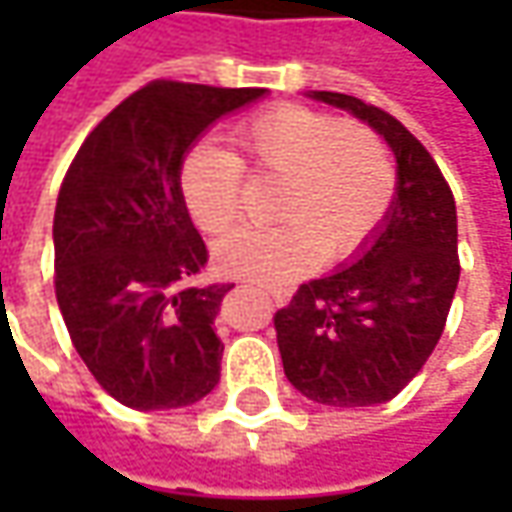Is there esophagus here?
I'll use <instances>...</instances> for the list:
<instances>
[{"label":"esophagus","mask_w":512,"mask_h":512,"mask_svg":"<svg viewBox=\"0 0 512 512\" xmlns=\"http://www.w3.org/2000/svg\"><path fill=\"white\" fill-rule=\"evenodd\" d=\"M273 296V302L276 305H287V299H290V290L287 287H279V285H262Z\"/></svg>","instance_id":"obj_1"}]
</instances>
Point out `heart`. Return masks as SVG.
Listing matches in <instances>:
<instances>
[{
	"instance_id": "heart-1",
	"label": "heart",
	"mask_w": 512,
	"mask_h": 512,
	"mask_svg": "<svg viewBox=\"0 0 512 512\" xmlns=\"http://www.w3.org/2000/svg\"><path fill=\"white\" fill-rule=\"evenodd\" d=\"M239 156L199 142L179 165L190 219L222 236L242 216V168L253 179H282L273 202L276 227L239 230L216 247L230 276L290 282L319 259L356 256L382 227L396 196V170L384 142L359 122L302 105H273L233 128Z\"/></svg>"
}]
</instances>
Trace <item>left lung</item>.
Wrapping results in <instances>:
<instances>
[{
	"instance_id": "1",
	"label": "left lung",
	"mask_w": 512,
	"mask_h": 512,
	"mask_svg": "<svg viewBox=\"0 0 512 512\" xmlns=\"http://www.w3.org/2000/svg\"><path fill=\"white\" fill-rule=\"evenodd\" d=\"M313 99L350 110L396 153L399 185L387 222L350 267L302 285L273 316L287 382L327 407L399 396L436 344L459 285L453 190L436 159L396 116L347 93Z\"/></svg>"
}]
</instances>
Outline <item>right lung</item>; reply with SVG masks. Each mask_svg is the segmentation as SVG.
I'll use <instances>...</instances> for the list:
<instances>
[{"label": "right lung", "mask_w": 512, "mask_h": 512, "mask_svg": "<svg viewBox=\"0 0 512 512\" xmlns=\"http://www.w3.org/2000/svg\"><path fill=\"white\" fill-rule=\"evenodd\" d=\"M265 88L156 79L90 130L53 213L56 302L70 342L116 402L170 410L219 384L213 319L233 285H190L207 247L190 222L179 165L219 116Z\"/></svg>", "instance_id": "right-lung-1"}]
</instances>
